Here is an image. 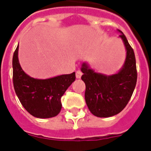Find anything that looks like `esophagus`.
I'll list each match as a JSON object with an SVG mask.
<instances>
[{
  "label": "esophagus",
  "mask_w": 151,
  "mask_h": 151,
  "mask_svg": "<svg viewBox=\"0 0 151 151\" xmlns=\"http://www.w3.org/2000/svg\"><path fill=\"white\" fill-rule=\"evenodd\" d=\"M76 76L77 78H80L82 76V73L80 71V70H78V71L76 72Z\"/></svg>",
  "instance_id": "esophagus-1"
}]
</instances>
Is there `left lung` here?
Segmentation results:
<instances>
[{
  "label": "left lung",
  "mask_w": 151,
  "mask_h": 151,
  "mask_svg": "<svg viewBox=\"0 0 151 151\" xmlns=\"http://www.w3.org/2000/svg\"><path fill=\"white\" fill-rule=\"evenodd\" d=\"M119 38L126 50L125 60L116 73L105 75L97 73L88 63L82 64V79L85 84V102L91 113L95 116L106 118L120 113L134 90L137 70L134 53L126 37L120 30Z\"/></svg>",
  "instance_id": "1"
}]
</instances>
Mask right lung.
Listing matches in <instances>:
<instances>
[{
	"label": "right lung",
	"mask_w": 151,
	"mask_h": 151,
	"mask_svg": "<svg viewBox=\"0 0 151 151\" xmlns=\"http://www.w3.org/2000/svg\"><path fill=\"white\" fill-rule=\"evenodd\" d=\"M19 45L13 57L14 90L23 107L36 118L47 119L59 114L61 97L76 79V73L40 79L22 70L18 58Z\"/></svg>",
	"instance_id": "obj_1"
}]
</instances>
